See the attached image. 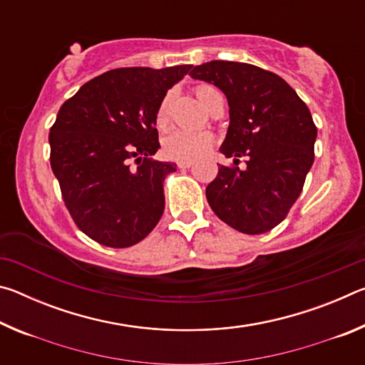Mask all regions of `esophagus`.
I'll return each instance as SVG.
<instances>
[{"instance_id": "1", "label": "esophagus", "mask_w": 365, "mask_h": 365, "mask_svg": "<svg viewBox=\"0 0 365 365\" xmlns=\"http://www.w3.org/2000/svg\"><path fill=\"white\" fill-rule=\"evenodd\" d=\"M178 169H190L193 165V160H178Z\"/></svg>"}]
</instances>
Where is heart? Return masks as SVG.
I'll return each instance as SVG.
<instances>
[{"label":"heart","mask_w":365,"mask_h":365,"mask_svg":"<svg viewBox=\"0 0 365 365\" xmlns=\"http://www.w3.org/2000/svg\"><path fill=\"white\" fill-rule=\"evenodd\" d=\"M196 96L207 109L219 100H224L220 91L211 85H200L196 88ZM169 96L164 98L156 114V123L159 127L168 122ZM214 135L209 130H191V128H174L163 140V150L165 156L178 160L196 159L205 154L212 146Z\"/></svg>","instance_id":"heart-1"}]
</instances>
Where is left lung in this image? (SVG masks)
<instances>
[{
    "label": "left lung",
    "mask_w": 365,
    "mask_h": 365,
    "mask_svg": "<svg viewBox=\"0 0 365 365\" xmlns=\"http://www.w3.org/2000/svg\"><path fill=\"white\" fill-rule=\"evenodd\" d=\"M190 76L227 96L230 125L220 153L233 164L248 158L245 170L219 165L206 188L209 206L242 233L272 230L287 217L312 168L317 127L309 108L282 77L252 64L211 61Z\"/></svg>",
    "instance_id": "left-lung-1"
}]
</instances>
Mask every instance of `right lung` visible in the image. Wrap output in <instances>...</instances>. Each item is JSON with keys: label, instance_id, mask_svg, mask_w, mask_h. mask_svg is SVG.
Masks as SVG:
<instances>
[{"label": "right lung", "instance_id": "right-lung-1", "mask_svg": "<svg viewBox=\"0 0 365 365\" xmlns=\"http://www.w3.org/2000/svg\"><path fill=\"white\" fill-rule=\"evenodd\" d=\"M190 69L104 72L61 106L49 130L51 169L73 222L100 245L128 248L158 225L164 178L177 165L151 159L160 148L156 114L168 90Z\"/></svg>", "mask_w": 365, "mask_h": 365}]
</instances>
